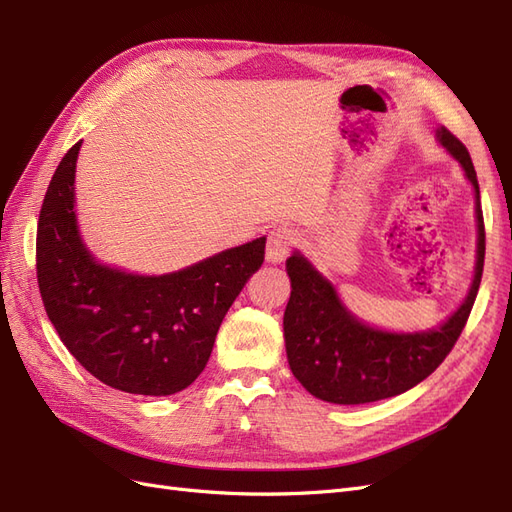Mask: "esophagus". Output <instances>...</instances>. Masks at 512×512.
Here are the masks:
<instances>
[{"label":"esophagus","instance_id":"obj_1","mask_svg":"<svg viewBox=\"0 0 512 512\" xmlns=\"http://www.w3.org/2000/svg\"><path fill=\"white\" fill-rule=\"evenodd\" d=\"M297 243V232H294L290 226H280L275 228L269 239H267V260L269 262H282L290 250Z\"/></svg>","mask_w":512,"mask_h":512}]
</instances>
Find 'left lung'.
<instances>
[{"label": "left lung", "instance_id": "left-lung-1", "mask_svg": "<svg viewBox=\"0 0 512 512\" xmlns=\"http://www.w3.org/2000/svg\"><path fill=\"white\" fill-rule=\"evenodd\" d=\"M438 138L459 160L476 192L478 260L468 299L436 331L414 335L376 331L350 316L335 288L303 256L292 254L286 260L292 284L284 312L286 354L294 378L318 399L352 406L406 393L440 367L466 327L485 267V222L466 145L446 128L438 130Z\"/></svg>", "mask_w": 512, "mask_h": 512}]
</instances>
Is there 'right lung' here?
I'll return each instance as SVG.
<instances>
[{
    "mask_svg": "<svg viewBox=\"0 0 512 512\" xmlns=\"http://www.w3.org/2000/svg\"><path fill=\"white\" fill-rule=\"evenodd\" d=\"M81 143L61 158L40 209L36 273L46 316L100 382L134 395L179 393L205 369L228 307L265 260V237L160 277L100 265L76 230Z\"/></svg>",
    "mask_w": 512,
    "mask_h": 512,
    "instance_id": "obj_1",
    "label": "right lung"
}]
</instances>
